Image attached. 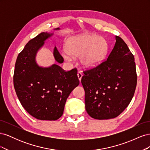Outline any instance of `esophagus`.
I'll use <instances>...</instances> for the list:
<instances>
[{"mask_svg":"<svg viewBox=\"0 0 150 150\" xmlns=\"http://www.w3.org/2000/svg\"><path fill=\"white\" fill-rule=\"evenodd\" d=\"M82 76H83V74L81 73V72H78V79L80 81L81 80V78H82Z\"/></svg>","mask_w":150,"mask_h":150,"instance_id":"esophagus-1","label":"esophagus"}]
</instances>
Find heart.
I'll return each instance as SVG.
<instances>
[{
  "label": "heart",
  "instance_id": "heart-1",
  "mask_svg": "<svg viewBox=\"0 0 150 150\" xmlns=\"http://www.w3.org/2000/svg\"><path fill=\"white\" fill-rule=\"evenodd\" d=\"M64 59L71 62L72 57H79L82 66L93 68L103 60L107 51L106 40L94 34L78 35L68 39L65 44Z\"/></svg>",
  "mask_w": 150,
  "mask_h": 150
}]
</instances>
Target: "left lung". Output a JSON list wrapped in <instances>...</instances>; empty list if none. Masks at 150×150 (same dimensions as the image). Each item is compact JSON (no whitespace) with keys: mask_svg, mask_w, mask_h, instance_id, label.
<instances>
[{"mask_svg":"<svg viewBox=\"0 0 150 150\" xmlns=\"http://www.w3.org/2000/svg\"><path fill=\"white\" fill-rule=\"evenodd\" d=\"M83 72L85 108L91 117L115 118L129 105L137 87V74L133 54L119 36L116 35L107 59Z\"/></svg>","mask_w":150,"mask_h":150,"instance_id":"obj_1","label":"left lung"}]
</instances>
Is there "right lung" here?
<instances>
[{
  "instance_id": "obj_1",
  "label": "right lung",
  "mask_w": 150,
  "mask_h": 150,
  "mask_svg": "<svg viewBox=\"0 0 150 150\" xmlns=\"http://www.w3.org/2000/svg\"><path fill=\"white\" fill-rule=\"evenodd\" d=\"M52 35L42 33L30 40L17 56L13 73V86L22 106L40 120L59 118L67 98L79 84L76 68L66 71L57 64L44 68L36 64V53ZM54 56L58 62L64 61L56 47Z\"/></svg>"
}]
</instances>
